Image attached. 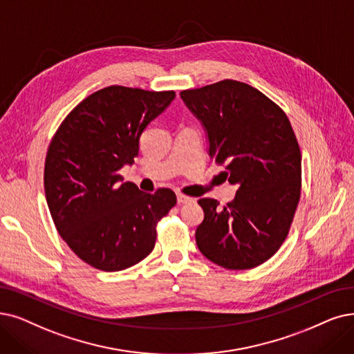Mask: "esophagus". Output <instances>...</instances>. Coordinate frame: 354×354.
Instances as JSON below:
<instances>
[{
    "label": "esophagus",
    "mask_w": 354,
    "mask_h": 354,
    "mask_svg": "<svg viewBox=\"0 0 354 354\" xmlns=\"http://www.w3.org/2000/svg\"><path fill=\"white\" fill-rule=\"evenodd\" d=\"M190 202H193L192 197L185 196V194H181V193L177 194V203L178 205H185V203H190Z\"/></svg>",
    "instance_id": "esophagus-1"
}]
</instances>
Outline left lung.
<instances>
[{
  "label": "left lung",
  "mask_w": 354,
  "mask_h": 354,
  "mask_svg": "<svg viewBox=\"0 0 354 354\" xmlns=\"http://www.w3.org/2000/svg\"><path fill=\"white\" fill-rule=\"evenodd\" d=\"M181 100L203 126L207 153L236 186L219 207L201 199L196 244L206 259L247 270L270 259L289 232L301 197V149L285 111L248 84L223 80L185 90Z\"/></svg>",
  "instance_id": "left-lung-1"
}]
</instances>
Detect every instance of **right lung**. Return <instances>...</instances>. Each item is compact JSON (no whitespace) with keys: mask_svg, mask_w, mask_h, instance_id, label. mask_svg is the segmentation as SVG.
Wrapping results in <instances>:
<instances>
[{"mask_svg":"<svg viewBox=\"0 0 354 354\" xmlns=\"http://www.w3.org/2000/svg\"><path fill=\"white\" fill-rule=\"evenodd\" d=\"M174 91L111 86L88 95L56 131L45 162V193L56 230L77 256L104 272L124 270L153 250L157 223L177 199L123 183L147 126Z\"/></svg>","mask_w":354,"mask_h":354,"instance_id":"1","label":"right lung"}]
</instances>
